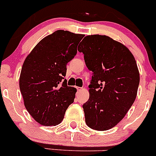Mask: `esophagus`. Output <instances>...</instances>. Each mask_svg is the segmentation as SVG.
<instances>
[{
	"label": "esophagus",
	"instance_id": "obj_1",
	"mask_svg": "<svg viewBox=\"0 0 156 156\" xmlns=\"http://www.w3.org/2000/svg\"><path fill=\"white\" fill-rule=\"evenodd\" d=\"M76 89H77V90H79V91H80V90H82L83 88L82 87H77Z\"/></svg>",
	"mask_w": 156,
	"mask_h": 156
}]
</instances>
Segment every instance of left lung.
I'll list each match as a JSON object with an SVG mask.
<instances>
[{"label":"left lung","instance_id":"obj_1","mask_svg":"<svg viewBox=\"0 0 156 156\" xmlns=\"http://www.w3.org/2000/svg\"><path fill=\"white\" fill-rule=\"evenodd\" d=\"M93 72L90 97L83 108L85 121L96 130L118 124L137 96L140 74L134 57L125 45L108 36H87L78 47Z\"/></svg>","mask_w":156,"mask_h":156}]
</instances>
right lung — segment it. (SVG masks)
<instances>
[{
    "label": "right lung",
    "mask_w": 156,
    "mask_h": 156,
    "mask_svg": "<svg viewBox=\"0 0 156 156\" xmlns=\"http://www.w3.org/2000/svg\"><path fill=\"white\" fill-rule=\"evenodd\" d=\"M84 35L57 30L41 40L25 59L19 88L25 107L44 126H56L74 101L76 89L67 86L66 65Z\"/></svg>",
    "instance_id": "obj_1"
}]
</instances>
